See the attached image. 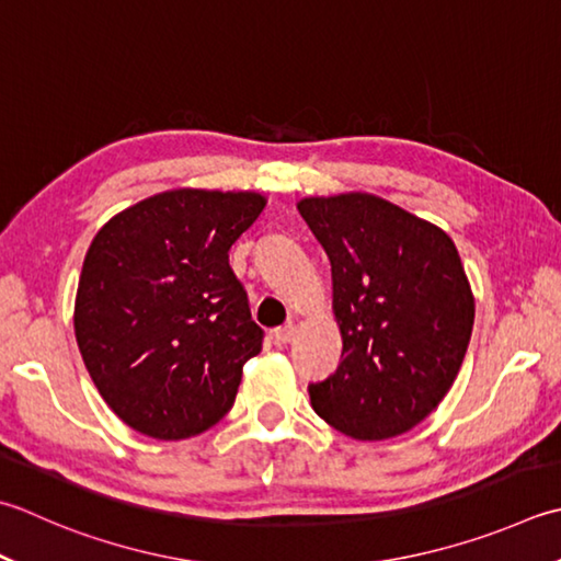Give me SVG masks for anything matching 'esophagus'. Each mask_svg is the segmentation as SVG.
<instances>
[{"instance_id": "obj_1", "label": "esophagus", "mask_w": 561, "mask_h": 561, "mask_svg": "<svg viewBox=\"0 0 561 561\" xmlns=\"http://www.w3.org/2000/svg\"><path fill=\"white\" fill-rule=\"evenodd\" d=\"M294 335H296V325L294 323L282 325V328H274V331H272V340H274V345H277V347L289 345L291 340H294Z\"/></svg>"}]
</instances>
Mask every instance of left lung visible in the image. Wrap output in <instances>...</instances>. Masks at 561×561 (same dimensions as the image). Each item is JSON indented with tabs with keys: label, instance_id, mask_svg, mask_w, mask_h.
I'll return each instance as SVG.
<instances>
[{
	"label": "left lung",
	"instance_id": "8db88e82",
	"mask_svg": "<svg viewBox=\"0 0 561 561\" xmlns=\"http://www.w3.org/2000/svg\"><path fill=\"white\" fill-rule=\"evenodd\" d=\"M333 272L343 359L309 383L313 411L355 440L397 437L453 387L474 296L445 230L371 194L299 202Z\"/></svg>",
	"mask_w": 561,
	"mask_h": 561
}]
</instances>
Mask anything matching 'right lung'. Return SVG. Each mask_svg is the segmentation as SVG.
<instances>
[{
  "mask_svg": "<svg viewBox=\"0 0 561 561\" xmlns=\"http://www.w3.org/2000/svg\"><path fill=\"white\" fill-rule=\"evenodd\" d=\"M255 192L174 190L114 216L87 250L75 337L102 399L156 440H184L230 411L262 350L228 250L257 221Z\"/></svg>",
  "mask_w": 561,
  "mask_h": 561,
  "instance_id": "right-lung-1",
  "label": "right lung"
}]
</instances>
